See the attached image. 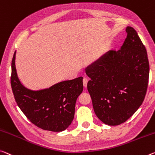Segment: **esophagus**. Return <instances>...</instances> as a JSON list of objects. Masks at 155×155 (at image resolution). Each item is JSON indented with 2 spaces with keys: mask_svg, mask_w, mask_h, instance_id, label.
Here are the masks:
<instances>
[{
  "mask_svg": "<svg viewBox=\"0 0 155 155\" xmlns=\"http://www.w3.org/2000/svg\"><path fill=\"white\" fill-rule=\"evenodd\" d=\"M87 81H88V79H87V78H83V86H84V87H87Z\"/></svg>",
  "mask_w": 155,
  "mask_h": 155,
  "instance_id": "34e87169",
  "label": "esophagus"
}]
</instances>
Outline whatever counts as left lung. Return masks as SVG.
Returning <instances> with one entry per match:
<instances>
[{
	"label": "left lung",
	"instance_id": "obj_1",
	"mask_svg": "<svg viewBox=\"0 0 155 155\" xmlns=\"http://www.w3.org/2000/svg\"><path fill=\"white\" fill-rule=\"evenodd\" d=\"M119 50H110L85 69L91 79L87 90L97 117L118 126L133 115L143 103L149 78L146 48L137 31L127 27Z\"/></svg>",
	"mask_w": 155,
	"mask_h": 155
}]
</instances>
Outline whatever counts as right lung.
Listing matches in <instances>:
<instances>
[{
	"mask_svg": "<svg viewBox=\"0 0 155 155\" xmlns=\"http://www.w3.org/2000/svg\"><path fill=\"white\" fill-rule=\"evenodd\" d=\"M16 54L12 61L11 85L17 105L29 121L40 128L65 130L74 119L76 101L83 90V77L63 81L45 89H28L17 75Z\"/></svg>",
	"mask_w": 155,
	"mask_h": 155,
	"instance_id": "obj_1",
	"label": "right lung"
}]
</instances>
